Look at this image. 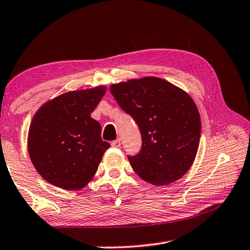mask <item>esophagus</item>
I'll return each instance as SVG.
<instances>
[{"mask_svg":"<svg viewBox=\"0 0 250 250\" xmlns=\"http://www.w3.org/2000/svg\"><path fill=\"white\" fill-rule=\"evenodd\" d=\"M111 145L113 147H120L121 146V140L120 139H117L115 141H112Z\"/></svg>","mask_w":250,"mask_h":250,"instance_id":"34e87169","label":"esophagus"}]
</instances>
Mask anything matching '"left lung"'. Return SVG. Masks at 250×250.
I'll return each mask as SVG.
<instances>
[{"label": "left lung", "mask_w": 250, "mask_h": 250, "mask_svg": "<svg viewBox=\"0 0 250 250\" xmlns=\"http://www.w3.org/2000/svg\"><path fill=\"white\" fill-rule=\"evenodd\" d=\"M109 89L121 109L137 122L142 137L140 152L128 156L133 170L155 186L181 178L200 142L201 119L192 98L158 78L130 80Z\"/></svg>", "instance_id": "left-lung-1"}]
</instances>
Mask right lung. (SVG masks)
Listing matches in <instances>:
<instances>
[{"instance_id":"add662e5","label":"right lung","mask_w":250,"mask_h":250,"mask_svg":"<svg viewBox=\"0 0 250 250\" xmlns=\"http://www.w3.org/2000/svg\"><path fill=\"white\" fill-rule=\"evenodd\" d=\"M106 93L105 86L62 94L40 108L31 121L28 152L35 168L53 186L85 187L110 144L90 117Z\"/></svg>"}]
</instances>
